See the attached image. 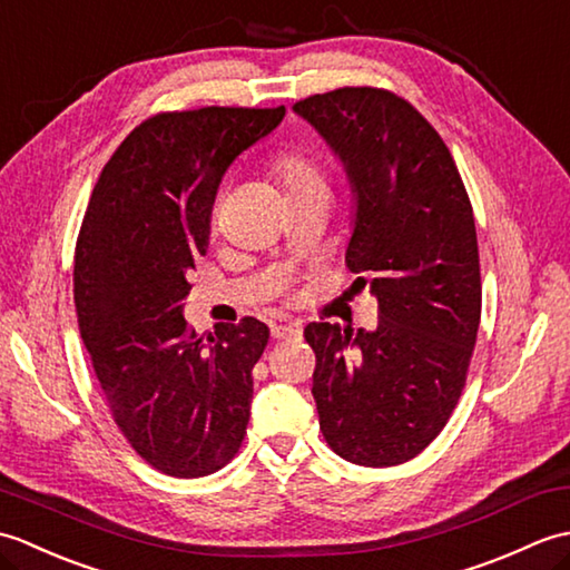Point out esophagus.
<instances>
[{"instance_id": "obj_1", "label": "esophagus", "mask_w": 570, "mask_h": 570, "mask_svg": "<svg viewBox=\"0 0 570 570\" xmlns=\"http://www.w3.org/2000/svg\"><path fill=\"white\" fill-rule=\"evenodd\" d=\"M304 333V325L301 323H284V325H272V335L276 341H282V337H296Z\"/></svg>"}]
</instances>
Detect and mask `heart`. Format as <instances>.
<instances>
[{
    "label": "heart",
    "mask_w": 570,
    "mask_h": 570,
    "mask_svg": "<svg viewBox=\"0 0 570 570\" xmlns=\"http://www.w3.org/2000/svg\"><path fill=\"white\" fill-rule=\"evenodd\" d=\"M274 171H276L278 178H282V184L286 186V190L323 184L318 171L313 168V164L308 159H304V156H298V154L278 156L276 164H274Z\"/></svg>",
    "instance_id": "b5f03b06"
}]
</instances>
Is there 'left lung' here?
<instances>
[{"instance_id": "left-lung-1", "label": "left lung", "mask_w": 570, "mask_h": 570, "mask_svg": "<svg viewBox=\"0 0 570 570\" xmlns=\"http://www.w3.org/2000/svg\"><path fill=\"white\" fill-rule=\"evenodd\" d=\"M294 112L345 166L355 200L345 264L380 304L374 331L306 325L321 431L355 465L406 463L451 419L475 347L472 205L439 131L399 95L341 88Z\"/></svg>"}]
</instances>
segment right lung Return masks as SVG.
I'll return each mask as SVG.
<instances>
[{
    "instance_id": "add662e5",
    "label": "right lung",
    "mask_w": 570,
    "mask_h": 570,
    "mask_svg": "<svg viewBox=\"0 0 570 570\" xmlns=\"http://www.w3.org/2000/svg\"><path fill=\"white\" fill-rule=\"evenodd\" d=\"M284 115L282 105L149 117L105 164L82 217L72 269L82 343L119 431L166 475H210L247 433L269 328L242 318L205 341L184 298L225 171Z\"/></svg>"
}]
</instances>
